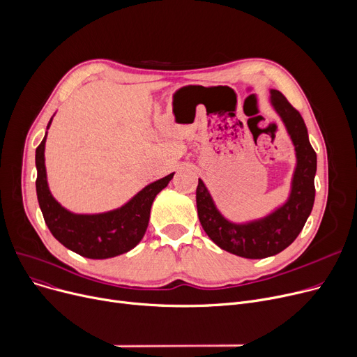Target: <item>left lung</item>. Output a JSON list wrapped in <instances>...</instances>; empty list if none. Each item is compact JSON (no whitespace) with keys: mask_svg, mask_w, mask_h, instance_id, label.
I'll use <instances>...</instances> for the list:
<instances>
[{"mask_svg":"<svg viewBox=\"0 0 357 357\" xmlns=\"http://www.w3.org/2000/svg\"><path fill=\"white\" fill-rule=\"evenodd\" d=\"M269 101L295 150L296 162L288 198L265 217L234 222L220 213L202 179H198L197 186V210L204 231L222 250L246 259H264L287 249L301 233L315 198L317 155L307 126L279 91L271 89Z\"/></svg>","mask_w":357,"mask_h":357,"instance_id":"8db88e82","label":"left lung"}]
</instances>
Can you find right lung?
<instances>
[{"label":"right lung","mask_w":357,"mask_h":357,"mask_svg":"<svg viewBox=\"0 0 357 357\" xmlns=\"http://www.w3.org/2000/svg\"><path fill=\"white\" fill-rule=\"evenodd\" d=\"M46 137L47 131L36 149V192L45 222L53 237L69 250L88 259H108L135 249L146 233L150 208L156 195L166 188L175 172L146 185L116 210L98 214H75L62 207L49 190L45 165Z\"/></svg>","instance_id":"1"}]
</instances>
